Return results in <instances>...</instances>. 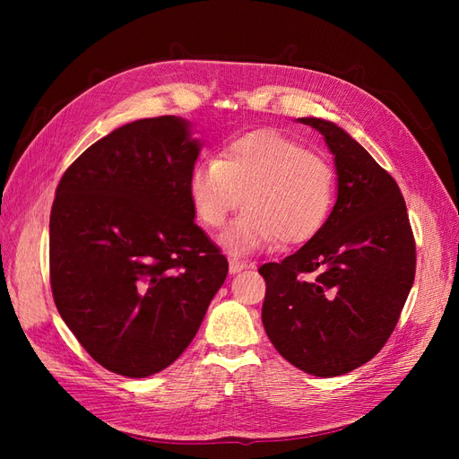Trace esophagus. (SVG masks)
Listing matches in <instances>:
<instances>
[{
	"label": "esophagus",
	"mask_w": 459,
	"mask_h": 459,
	"mask_svg": "<svg viewBox=\"0 0 459 459\" xmlns=\"http://www.w3.org/2000/svg\"><path fill=\"white\" fill-rule=\"evenodd\" d=\"M245 268H248L247 262L235 260V258L230 260V273H238V272H241V270H245Z\"/></svg>",
	"instance_id": "34e87169"
}]
</instances>
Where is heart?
<instances>
[{
	"instance_id": "1",
	"label": "heart",
	"mask_w": 459,
	"mask_h": 459,
	"mask_svg": "<svg viewBox=\"0 0 459 459\" xmlns=\"http://www.w3.org/2000/svg\"><path fill=\"white\" fill-rule=\"evenodd\" d=\"M335 187L329 160L275 130L235 137L189 176L193 211L206 228L224 226L245 197L248 211L221 238L231 253L310 241L329 218Z\"/></svg>"
}]
</instances>
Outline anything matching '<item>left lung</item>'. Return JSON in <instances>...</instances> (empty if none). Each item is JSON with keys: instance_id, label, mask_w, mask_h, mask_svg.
<instances>
[{"instance_id": "left-lung-1", "label": "left lung", "mask_w": 459, "mask_h": 459, "mask_svg": "<svg viewBox=\"0 0 459 459\" xmlns=\"http://www.w3.org/2000/svg\"><path fill=\"white\" fill-rule=\"evenodd\" d=\"M335 157L337 203L324 228L266 281L262 324L275 351L316 377L349 373L394 331L415 277V241L393 176L337 124L299 118Z\"/></svg>"}]
</instances>
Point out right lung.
Here are the masks:
<instances>
[{
	"instance_id": "obj_1",
	"label": "right lung",
	"mask_w": 459,
	"mask_h": 459,
	"mask_svg": "<svg viewBox=\"0 0 459 459\" xmlns=\"http://www.w3.org/2000/svg\"><path fill=\"white\" fill-rule=\"evenodd\" d=\"M199 151L184 118L135 120L82 152L55 191V307L95 362L124 377L176 362L226 281V256L193 221Z\"/></svg>"
}]
</instances>
